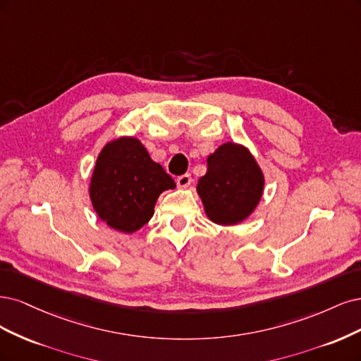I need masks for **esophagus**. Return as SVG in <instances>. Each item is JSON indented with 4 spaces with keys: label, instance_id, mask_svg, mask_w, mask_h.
Wrapping results in <instances>:
<instances>
[{
    "label": "esophagus",
    "instance_id": "34e87169",
    "mask_svg": "<svg viewBox=\"0 0 361 361\" xmlns=\"http://www.w3.org/2000/svg\"><path fill=\"white\" fill-rule=\"evenodd\" d=\"M190 184H192V177L189 176V173H184V176H181V177H178V178H177V185H178L180 189L189 188Z\"/></svg>",
    "mask_w": 361,
    "mask_h": 361
}]
</instances>
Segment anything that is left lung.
Here are the masks:
<instances>
[{
  "instance_id": "left-lung-1",
  "label": "left lung",
  "mask_w": 361,
  "mask_h": 361,
  "mask_svg": "<svg viewBox=\"0 0 361 361\" xmlns=\"http://www.w3.org/2000/svg\"><path fill=\"white\" fill-rule=\"evenodd\" d=\"M264 184V172L249 148L229 141L207 157V172L196 192L213 224L232 226L257 210Z\"/></svg>"
}]
</instances>
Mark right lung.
I'll return each instance as SVG.
<instances>
[{
	"instance_id": "right-lung-1",
	"label": "right lung",
	"mask_w": 361,
	"mask_h": 361,
	"mask_svg": "<svg viewBox=\"0 0 361 361\" xmlns=\"http://www.w3.org/2000/svg\"><path fill=\"white\" fill-rule=\"evenodd\" d=\"M176 189L137 137L121 136L102 148L88 185L92 208L109 228L133 234L154 214L160 193Z\"/></svg>"
}]
</instances>
